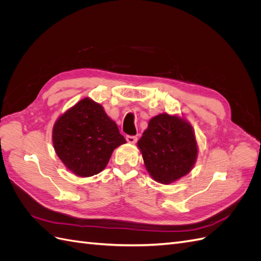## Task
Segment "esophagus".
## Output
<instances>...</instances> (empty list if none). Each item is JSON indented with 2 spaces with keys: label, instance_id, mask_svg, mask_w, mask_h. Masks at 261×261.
Here are the masks:
<instances>
[{
  "label": "esophagus",
  "instance_id": "34e87169",
  "mask_svg": "<svg viewBox=\"0 0 261 261\" xmlns=\"http://www.w3.org/2000/svg\"><path fill=\"white\" fill-rule=\"evenodd\" d=\"M126 140H127L128 144L134 145V144H136L137 137H136V136H126Z\"/></svg>",
  "mask_w": 261,
  "mask_h": 261
}]
</instances>
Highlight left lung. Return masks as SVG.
<instances>
[{"label": "left lung", "instance_id": "1", "mask_svg": "<svg viewBox=\"0 0 261 261\" xmlns=\"http://www.w3.org/2000/svg\"><path fill=\"white\" fill-rule=\"evenodd\" d=\"M149 175L169 185L186 176L198 156V143L193 126L181 114L153 116L137 141Z\"/></svg>", "mask_w": 261, "mask_h": 261}]
</instances>
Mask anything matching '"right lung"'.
I'll return each mask as SVG.
<instances>
[{
  "instance_id": "right-lung-1",
  "label": "right lung",
  "mask_w": 261,
  "mask_h": 261,
  "mask_svg": "<svg viewBox=\"0 0 261 261\" xmlns=\"http://www.w3.org/2000/svg\"><path fill=\"white\" fill-rule=\"evenodd\" d=\"M52 143L68 171L89 177L106 169L114 150L126 140L103 107L86 97L58 117Z\"/></svg>"
}]
</instances>
